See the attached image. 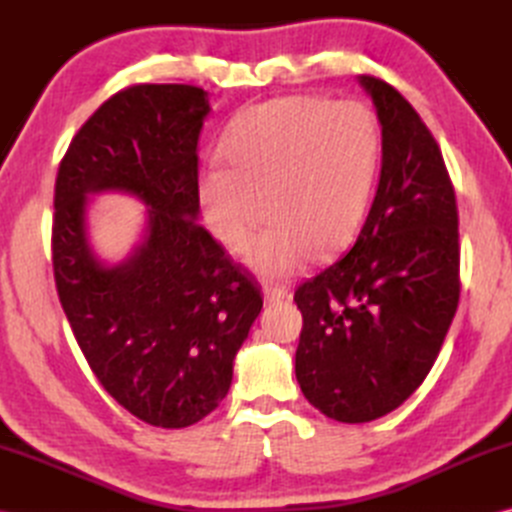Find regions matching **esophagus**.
I'll list each match as a JSON object with an SVG mask.
<instances>
[{
  "mask_svg": "<svg viewBox=\"0 0 512 512\" xmlns=\"http://www.w3.org/2000/svg\"><path fill=\"white\" fill-rule=\"evenodd\" d=\"M290 297V290L286 286H279V284H266L264 286V299L266 301H281V299H288Z\"/></svg>",
  "mask_w": 512,
  "mask_h": 512,
  "instance_id": "1",
  "label": "esophagus"
}]
</instances>
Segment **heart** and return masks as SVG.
Listing matches in <instances>:
<instances>
[{
  "label": "heart",
  "instance_id": "b5f03b06",
  "mask_svg": "<svg viewBox=\"0 0 512 512\" xmlns=\"http://www.w3.org/2000/svg\"><path fill=\"white\" fill-rule=\"evenodd\" d=\"M224 169H206L198 202L228 253L248 250L264 275H288L306 259H328L352 242L372 195L380 156L374 112L358 101L314 94L250 105L226 129Z\"/></svg>",
  "mask_w": 512,
  "mask_h": 512
}]
</instances>
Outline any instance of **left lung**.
I'll list each match as a JSON object with an SVG mask.
<instances>
[{"label":"left lung","mask_w":512,"mask_h":512,"mask_svg":"<svg viewBox=\"0 0 512 512\" xmlns=\"http://www.w3.org/2000/svg\"><path fill=\"white\" fill-rule=\"evenodd\" d=\"M383 162L350 253L295 292L303 396L339 422L400 407L431 372L460 301L458 204L440 147L409 101L376 76Z\"/></svg>","instance_id":"1"}]
</instances>
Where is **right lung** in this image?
Segmentation results:
<instances>
[{"instance_id":"obj_1","label":"right lung","mask_w":512,"mask_h":512,"mask_svg":"<svg viewBox=\"0 0 512 512\" xmlns=\"http://www.w3.org/2000/svg\"><path fill=\"white\" fill-rule=\"evenodd\" d=\"M209 94L140 83L96 110L65 151L54 184L52 268L85 361L138 420L182 429L220 405L233 358L264 301L246 270L198 222V140ZM143 201L146 233L110 267L87 235V198Z\"/></svg>"}]
</instances>
